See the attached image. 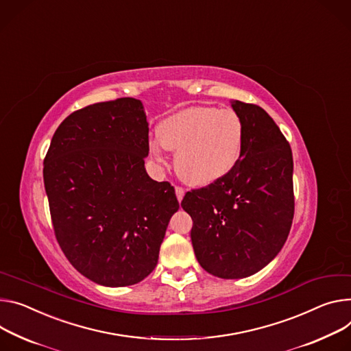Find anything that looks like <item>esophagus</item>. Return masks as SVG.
Returning a JSON list of instances; mask_svg holds the SVG:
<instances>
[{
	"label": "esophagus",
	"mask_w": 351,
	"mask_h": 351,
	"mask_svg": "<svg viewBox=\"0 0 351 351\" xmlns=\"http://www.w3.org/2000/svg\"><path fill=\"white\" fill-rule=\"evenodd\" d=\"M175 192H176L178 200L182 202V199H183V196H184V189H183L182 186H176V187H175Z\"/></svg>",
	"instance_id": "1"
}]
</instances>
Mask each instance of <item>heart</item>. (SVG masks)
Returning a JSON list of instances; mask_svg holds the SVG:
<instances>
[{"instance_id":"b5f03b06","label":"heart","mask_w":351,"mask_h":351,"mask_svg":"<svg viewBox=\"0 0 351 351\" xmlns=\"http://www.w3.org/2000/svg\"><path fill=\"white\" fill-rule=\"evenodd\" d=\"M243 124L232 109L195 106L180 110L159 125V138L149 141L155 161L167 164L164 149L176 154L180 178L193 186H207L226 176L239 161Z\"/></svg>"}]
</instances>
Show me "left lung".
<instances>
[{
    "label": "left lung",
    "instance_id": "left-lung-1",
    "mask_svg": "<svg viewBox=\"0 0 351 351\" xmlns=\"http://www.w3.org/2000/svg\"><path fill=\"white\" fill-rule=\"evenodd\" d=\"M243 124L235 167L192 189L180 203L200 266L221 278L252 276L281 250L294 218L293 152L274 120L258 105L232 102Z\"/></svg>",
    "mask_w": 351,
    "mask_h": 351
}]
</instances>
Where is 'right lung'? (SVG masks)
<instances>
[{"label": "right lung", "instance_id": "add662e5", "mask_svg": "<svg viewBox=\"0 0 351 351\" xmlns=\"http://www.w3.org/2000/svg\"><path fill=\"white\" fill-rule=\"evenodd\" d=\"M148 132L138 99L93 104L62 120L45 156L56 239L69 262L101 285L144 280L179 210L173 186L145 172Z\"/></svg>", "mask_w": 351, "mask_h": 351}]
</instances>
